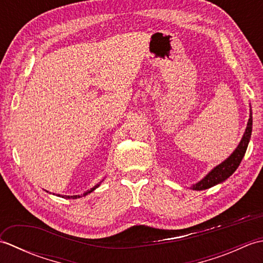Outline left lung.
I'll return each mask as SVG.
<instances>
[{
	"instance_id": "obj_1",
	"label": "left lung",
	"mask_w": 263,
	"mask_h": 263,
	"mask_svg": "<svg viewBox=\"0 0 263 263\" xmlns=\"http://www.w3.org/2000/svg\"><path fill=\"white\" fill-rule=\"evenodd\" d=\"M251 133H252V109L250 108V119L248 122L247 128H245L244 135L239 141L238 146L234 150L230 157L226 158L222 163L214 167L208 174H206L202 180H200L191 186L192 190H197V191H201V190H205L217 185V184L222 183L230 177L234 172L237 170V167L241 164V161L244 157L245 153L249 146Z\"/></svg>"
}]
</instances>
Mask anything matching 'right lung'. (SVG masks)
<instances>
[{
  "mask_svg": "<svg viewBox=\"0 0 263 263\" xmlns=\"http://www.w3.org/2000/svg\"><path fill=\"white\" fill-rule=\"evenodd\" d=\"M100 183L102 182H99L98 184H96V185H95L92 189H90V190H88L87 192H85L83 194H81V195H61V194H59L58 197H62V198H65V199H78V198H81V197H86L87 194H89V193H91L92 191H95V190H96L99 185H100ZM48 192V191H47ZM54 194V193H53Z\"/></svg>",
  "mask_w": 263,
  "mask_h": 263,
  "instance_id": "1",
  "label": "right lung"
}]
</instances>
